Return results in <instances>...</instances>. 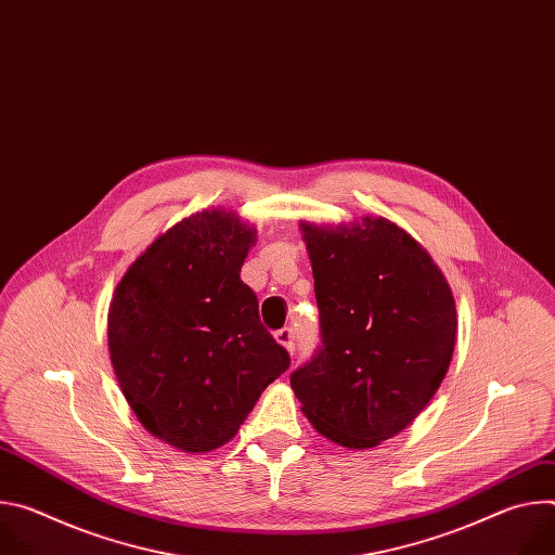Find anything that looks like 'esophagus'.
<instances>
[{
    "label": "esophagus",
    "mask_w": 555,
    "mask_h": 555,
    "mask_svg": "<svg viewBox=\"0 0 555 555\" xmlns=\"http://www.w3.org/2000/svg\"><path fill=\"white\" fill-rule=\"evenodd\" d=\"M274 338H276V343H279L281 347H285L289 353H294V345H296V336H294V330H289V327H283V330H279V332L274 334Z\"/></svg>",
    "instance_id": "esophagus-1"
}]
</instances>
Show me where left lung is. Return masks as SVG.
<instances>
[{
	"mask_svg": "<svg viewBox=\"0 0 555 555\" xmlns=\"http://www.w3.org/2000/svg\"><path fill=\"white\" fill-rule=\"evenodd\" d=\"M321 347L289 375L305 417L364 450L402 433L433 400L456 343L452 289L430 255L384 217L300 221Z\"/></svg>",
	"mask_w": 555,
	"mask_h": 555,
	"instance_id": "left-lung-1",
	"label": "left lung"
}]
</instances>
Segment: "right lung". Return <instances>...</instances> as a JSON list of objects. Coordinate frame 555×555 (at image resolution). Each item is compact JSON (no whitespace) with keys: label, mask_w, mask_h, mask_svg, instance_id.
<instances>
[{"label":"right lung","mask_w":555,"mask_h":555,"mask_svg":"<svg viewBox=\"0 0 555 555\" xmlns=\"http://www.w3.org/2000/svg\"><path fill=\"white\" fill-rule=\"evenodd\" d=\"M255 242L234 212L202 210L157 236L116 285L114 373L138 422L182 452L228 443L289 366L240 276Z\"/></svg>","instance_id":"add662e5"}]
</instances>
